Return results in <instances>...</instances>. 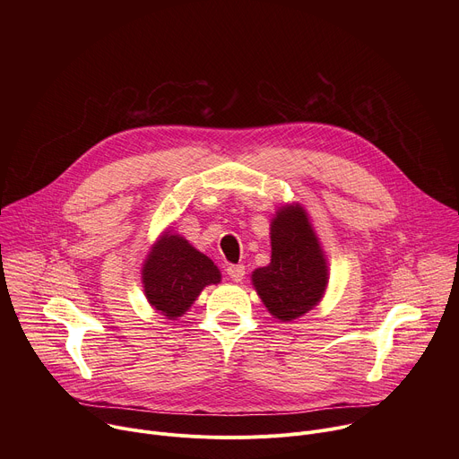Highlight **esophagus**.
<instances>
[{"label":"esophagus","mask_w":459,"mask_h":459,"mask_svg":"<svg viewBox=\"0 0 459 459\" xmlns=\"http://www.w3.org/2000/svg\"><path fill=\"white\" fill-rule=\"evenodd\" d=\"M227 274H229V278L232 281L239 283L243 280V276H245V267L243 265H229L227 267Z\"/></svg>","instance_id":"obj_1"}]
</instances>
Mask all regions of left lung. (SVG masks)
Wrapping results in <instances>:
<instances>
[{
    "label": "left lung",
    "mask_w": 459,
    "mask_h": 459,
    "mask_svg": "<svg viewBox=\"0 0 459 459\" xmlns=\"http://www.w3.org/2000/svg\"><path fill=\"white\" fill-rule=\"evenodd\" d=\"M273 259L267 267L254 271L252 283L281 321H290L321 299L326 287V264L303 209H281L271 227Z\"/></svg>",
    "instance_id": "8db88e82"
}]
</instances>
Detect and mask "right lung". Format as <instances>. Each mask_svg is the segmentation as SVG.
<instances>
[{
  "label": "right lung",
  "instance_id": "obj_1",
  "mask_svg": "<svg viewBox=\"0 0 459 459\" xmlns=\"http://www.w3.org/2000/svg\"><path fill=\"white\" fill-rule=\"evenodd\" d=\"M221 274L212 261L181 236L165 232L152 247L145 267L143 285L151 305L169 319H176Z\"/></svg>",
  "mask_w": 459,
  "mask_h": 459
}]
</instances>
